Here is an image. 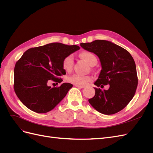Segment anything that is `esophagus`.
<instances>
[{
  "instance_id": "34e87169",
  "label": "esophagus",
  "mask_w": 153,
  "mask_h": 153,
  "mask_svg": "<svg viewBox=\"0 0 153 153\" xmlns=\"http://www.w3.org/2000/svg\"><path fill=\"white\" fill-rule=\"evenodd\" d=\"M75 87H78V88H84L85 86H81V85H75Z\"/></svg>"
}]
</instances>
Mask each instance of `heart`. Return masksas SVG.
<instances>
[{
    "label": "heart",
    "instance_id": "1",
    "mask_svg": "<svg viewBox=\"0 0 153 153\" xmlns=\"http://www.w3.org/2000/svg\"><path fill=\"white\" fill-rule=\"evenodd\" d=\"M82 57L85 61L92 66L94 63H97V58L94 53L89 52H83L81 54ZM74 63V57L72 54L68 55L62 60V66L64 70L69 72L71 71ZM92 78L89 76H82L78 74H73L69 76L67 78L68 82L74 85H78L81 86H85L87 85L91 81Z\"/></svg>",
    "mask_w": 153,
    "mask_h": 153
}]
</instances>
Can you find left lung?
I'll list each match as a JSON object with an SVG mask.
<instances>
[{
  "instance_id": "obj_1",
  "label": "left lung",
  "mask_w": 153,
  "mask_h": 153,
  "mask_svg": "<svg viewBox=\"0 0 153 153\" xmlns=\"http://www.w3.org/2000/svg\"><path fill=\"white\" fill-rule=\"evenodd\" d=\"M80 46L100 60L102 69L94 85L109 87L108 90L94 87L95 95L89 100V103L101 114L117 113L126 107L135 94L138 77L133 58L126 50L106 40H95L80 43Z\"/></svg>"
}]
</instances>
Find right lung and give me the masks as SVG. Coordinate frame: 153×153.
I'll return each instance as SVG.
<instances>
[{"instance_id": "right-lung-1", "label": "right lung", "mask_w": 153, "mask_h": 153, "mask_svg": "<svg viewBox=\"0 0 153 153\" xmlns=\"http://www.w3.org/2000/svg\"><path fill=\"white\" fill-rule=\"evenodd\" d=\"M77 45L53 43L27 50L16 62L14 69V90L26 107L39 114L53 109L73 87L63 83L51 87L50 80L61 83L66 75L62 66L63 59L79 50Z\"/></svg>"}]
</instances>
